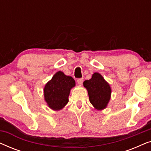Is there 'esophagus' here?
<instances>
[{"instance_id": "obj_1", "label": "esophagus", "mask_w": 151, "mask_h": 151, "mask_svg": "<svg viewBox=\"0 0 151 151\" xmlns=\"http://www.w3.org/2000/svg\"><path fill=\"white\" fill-rule=\"evenodd\" d=\"M83 81H84V79L83 78H78V79L77 80V82L78 84H79V85L81 86L82 83H83Z\"/></svg>"}]
</instances>
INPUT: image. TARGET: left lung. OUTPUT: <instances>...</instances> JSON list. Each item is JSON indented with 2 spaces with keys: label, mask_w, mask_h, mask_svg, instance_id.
<instances>
[{
  "label": "left lung",
  "mask_w": 151,
  "mask_h": 151,
  "mask_svg": "<svg viewBox=\"0 0 151 151\" xmlns=\"http://www.w3.org/2000/svg\"><path fill=\"white\" fill-rule=\"evenodd\" d=\"M89 96V101L97 110L104 109L111 99V88L109 84L99 73H94L90 80L83 82Z\"/></svg>",
  "instance_id": "obj_1"
}]
</instances>
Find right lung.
<instances>
[{
    "instance_id": "add662e5",
    "label": "right lung",
    "mask_w": 151,
    "mask_h": 151,
    "mask_svg": "<svg viewBox=\"0 0 151 151\" xmlns=\"http://www.w3.org/2000/svg\"><path fill=\"white\" fill-rule=\"evenodd\" d=\"M76 85V82L71 76L58 71L44 88L45 100L50 109L59 111L69 102L70 91Z\"/></svg>"
}]
</instances>
